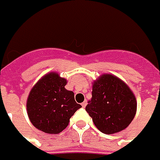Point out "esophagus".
I'll use <instances>...</instances> for the list:
<instances>
[{"instance_id":"obj_1","label":"esophagus","mask_w":160,"mask_h":160,"mask_svg":"<svg viewBox=\"0 0 160 160\" xmlns=\"http://www.w3.org/2000/svg\"><path fill=\"white\" fill-rule=\"evenodd\" d=\"M81 105H82V108H85L86 105H87V102H86V101H84V102H82V103L81 104Z\"/></svg>"}]
</instances>
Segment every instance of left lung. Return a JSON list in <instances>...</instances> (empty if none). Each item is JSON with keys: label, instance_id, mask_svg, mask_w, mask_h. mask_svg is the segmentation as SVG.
Masks as SVG:
<instances>
[{"label": "left lung", "instance_id": "obj_1", "mask_svg": "<svg viewBox=\"0 0 160 160\" xmlns=\"http://www.w3.org/2000/svg\"><path fill=\"white\" fill-rule=\"evenodd\" d=\"M85 109L101 132L112 134L132 122L136 114V98L120 78L103 74L93 83L92 98Z\"/></svg>", "mask_w": 160, "mask_h": 160}]
</instances>
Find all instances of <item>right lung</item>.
I'll return each mask as SVG.
<instances>
[{
    "label": "right lung",
    "instance_id": "obj_1",
    "mask_svg": "<svg viewBox=\"0 0 160 160\" xmlns=\"http://www.w3.org/2000/svg\"><path fill=\"white\" fill-rule=\"evenodd\" d=\"M66 79L56 72L46 74L31 89L27 102L28 117L36 128L56 134L69 124L70 118L82 106L74 93L64 88Z\"/></svg>",
    "mask_w": 160,
    "mask_h": 160
}]
</instances>
